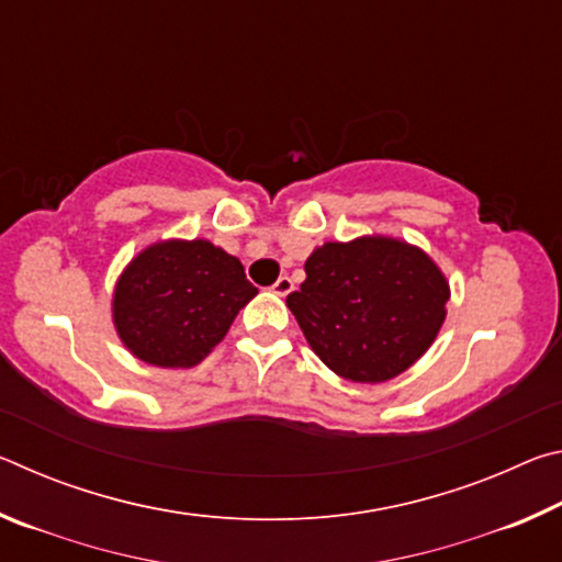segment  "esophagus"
Returning <instances> with one entry per match:
<instances>
[{
    "label": "esophagus",
    "instance_id": "obj_1",
    "mask_svg": "<svg viewBox=\"0 0 562 562\" xmlns=\"http://www.w3.org/2000/svg\"><path fill=\"white\" fill-rule=\"evenodd\" d=\"M272 292L280 294V297H284V294L292 292V280L288 278V274H282V278L272 284Z\"/></svg>",
    "mask_w": 562,
    "mask_h": 562
}]
</instances>
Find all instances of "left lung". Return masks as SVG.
Wrapping results in <instances>:
<instances>
[{"label":"left lung","instance_id":"1","mask_svg":"<svg viewBox=\"0 0 562 562\" xmlns=\"http://www.w3.org/2000/svg\"><path fill=\"white\" fill-rule=\"evenodd\" d=\"M304 272L288 307L312 351L347 382H389L439 337L451 288L422 247L389 235L325 243Z\"/></svg>","mask_w":562,"mask_h":562}]
</instances>
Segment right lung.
Instances as JSON below:
<instances>
[{
	"mask_svg": "<svg viewBox=\"0 0 562 562\" xmlns=\"http://www.w3.org/2000/svg\"><path fill=\"white\" fill-rule=\"evenodd\" d=\"M258 288L243 262L211 240L168 237L144 247L119 274L111 319L133 357L190 369L221 345Z\"/></svg>",
	"mask_w": 562,
	"mask_h": 562,
	"instance_id": "right-lung-1",
	"label": "right lung"
}]
</instances>
